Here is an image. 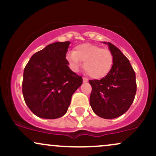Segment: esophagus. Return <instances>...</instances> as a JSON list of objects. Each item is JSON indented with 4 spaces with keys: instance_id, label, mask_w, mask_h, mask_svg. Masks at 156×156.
<instances>
[{
    "instance_id": "34e87169",
    "label": "esophagus",
    "mask_w": 156,
    "mask_h": 156,
    "mask_svg": "<svg viewBox=\"0 0 156 156\" xmlns=\"http://www.w3.org/2000/svg\"><path fill=\"white\" fill-rule=\"evenodd\" d=\"M83 83H87V82H88V79L86 78H83Z\"/></svg>"
}]
</instances>
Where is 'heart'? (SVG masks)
Wrapping results in <instances>:
<instances>
[{"mask_svg": "<svg viewBox=\"0 0 156 156\" xmlns=\"http://www.w3.org/2000/svg\"><path fill=\"white\" fill-rule=\"evenodd\" d=\"M66 58L74 71H78L81 67L82 62H84V69L94 79H101L106 76L114 63V57L110 50L92 43L76 46L74 52H68Z\"/></svg>", "mask_w": 156, "mask_h": 156, "instance_id": "obj_1", "label": "heart"}]
</instances>
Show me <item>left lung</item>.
<instances>
[{
	"label": "left lung",
	"instance_id": "1",
	"mask_svg": "<svg viewBox=\"0 0 156 156\" xmlns=\"http://www.w3.org/2000/svg\"><path fill=\"white\" fill-rule=\"evenodd\" d=\"M108 44L114 57L112 69L101 80H90L92 87L89 103L93 112L104 119H114L125 114L136 92V74L129 60L119 48Z\"/></svg>",
	"mask_w": 156,
	"mask_h": 156
}]
</instances>
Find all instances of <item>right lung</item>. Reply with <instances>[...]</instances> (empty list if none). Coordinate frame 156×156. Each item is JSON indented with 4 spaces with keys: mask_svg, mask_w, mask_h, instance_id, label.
<instances>
[{
    "mask_svg": "<svg viewBox=\"0 0 156 156\" xmlns=\"http://www.w3.org/2000/svg\"><path fill=\"white\" fill-rule=\"evenodd\" d=\"M70 42H57L34 53L23 73V94L37 117L56 119L64 116L72 95L83 82L68 66L66 54Z\"/></svg>",
    "mask_w": 156,
    "mask_h": 156,
    "instance_id": "obj_1",
    "label": "right lung"
}]
</instances>
